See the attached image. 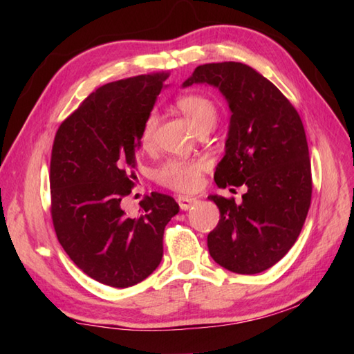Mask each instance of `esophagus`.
Instances as JSON below:
<instances>
[{
	"label": "esophagus",
	"mask_w": 354,
	"mask_h": 354,
	"mask_svg": "<svg viewBox=\"0 0 354 354\" xmlns=\"http://www.w3.org/2000/svg\"><path fill=\"white\" fill-rule=\"evenodd\" d=\"M178 204H179V207H181L183 212H187V209H190L194 204H196V199H194V198L179 196L178 198Z\"/></svg>",
	"instance_id": "esophagus-1"
}]
</instances>
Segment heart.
I'll list each match as a JSON object with an SVG mask.
<instances>
[{
	"instance_id": "heart-1",
	"label": "heart",
	"mask_w": 354,
	"mask_h": 354,
	"mask_svg": "<svg viewBox=\"0 0 354 354\" xmlns=\"http://www.w3.org/2000/svg\"><path fill=\"white\" fill-rule=\"evenodd\" d=\"M176 108L183 112L196 132L212 131L217 123V108L216 104L205 95L201 94H187L179 97L176 102ZM158 124V117L155 112H150L146 117L141 127L140 142L141 146L147 149L153 141V133ZM205 161H178L171 160L165 162L162 167L156 170L155 176L158 183L164 187H169L176 192H193L201 185V175L205 170Z\"/></svg>"
}]
</instances>
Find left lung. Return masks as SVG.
Wrapping results in <instances>:
<instances>
[{
  "label": "left lung",
  "mask_w": 354,
  "mask_h": 354,
  "mask_svg": "<svg viewBox=\"0 0 354 354\" xmlns=\"http://www.w3.org/2000/svg\"><path fill=\"white\" fill-rule=\"evenodd\" d=\"M219 89L231 112L214 181L246 187L242 202L209 194L221 212L207 239L222 268L259 274L281 260L301 232L312 199L309 147L301 118L272 82L240 62L199 65L183 88Z\"/></svg>",
  "instance_id": "1"
}]
</instances>
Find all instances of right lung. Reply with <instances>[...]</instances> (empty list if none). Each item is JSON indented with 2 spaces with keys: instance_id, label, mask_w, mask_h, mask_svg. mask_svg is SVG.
I'll return each mask as SVG.
<instances>
[{
  "instance_id": "right-lung-1",
  "label": "right lung",
  "mask_w": 354,
  "mask_h": 354,
  "mask_svg": "<svg viewBox=\"0 0 354 354\" xmlns=\"http://www.w3.org/2000/svg\"><path fill=\"white\" fill-rule=\"evenodd\" d=\"M167 74L111 82L89 94L57 129L50 164L51 217L59 243L79 269L102 284L129 288L162 259L175 199L152 193L138 217L126 216L140 133Z\"/></svg>"
}]
</instances>
